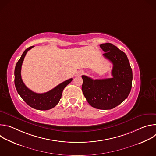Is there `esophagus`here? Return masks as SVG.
<instances>
[{
  "instance_id": "obj_1",
  "label": "esophagus",
  "mask_w": 156,
  "mask_h": 156,
  "mask_svg": "<svg viewBox=\"0 0 156 156\" xmlns=\"http://www.w3.org/2000/svg\"><path fill=\"white\" fill-rule=\"evenodd\" d=\"M83 73H84V71H83V70H80V71L78 72L77 75H78V76H81V75L83 74Z\"/></svg>"
}]
</instances>
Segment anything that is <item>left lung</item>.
Masks as SVG:
<instances>
[{"instance_id":"left-lung-1","label":"left lung","mask_w":156,"mask_h":156,"mask_svg":"<svg viewBox=\"0 0 156 156\" xmlns=\"http://www.w3.org/2000/svg\"><path fill=\"white\" fill-rule=\"evenodd\" d=\"M103 55L113 64L112 78L93 80L82 75V91L87 102L99 109H112L128 96L132 86L133 73L126 55L111 43L100 45Z\"/></svg>"}]
</instances>
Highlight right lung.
<instances>
[{
    "label": "right lung",
    "mask_w": 156,
    "mask_h": 156,
    "mask_svg": "<svg viewBox=\"0 0 156 156\" xmlns=\"http://www.w3.org/2000/svg\"><path fill=\"white\" fill-rule=\"evenodd\" d=\"M27 48L17 62L15 69V85L18 93L21 98L30 107L39 110H46L54 108L59 102L63 89L72 81L69 79L59 84L51 91L44 93H36L28 89L23 82L21 76V65L27 52L33 48Z\"/></svg>",
    "instance_id": "right-lung-1"
}]
</instances>
